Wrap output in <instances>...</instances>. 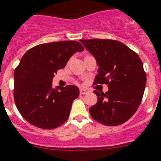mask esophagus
<instances>
[{"label":"esophagus","instance_id":"esophagus-1","mask_svg":"<svg viewBox=\"0 0 161 161\" xmlns=\"http://www.w3.org/2000/svg\"><path fill=\"white\" fill-rule=\"evenodd\" d=\"M89 93V90L85 88H81L80 89V94L81 95H85V94H87Z\"/></svg>","mask_w":161,"mask_h":161}]
</instances>
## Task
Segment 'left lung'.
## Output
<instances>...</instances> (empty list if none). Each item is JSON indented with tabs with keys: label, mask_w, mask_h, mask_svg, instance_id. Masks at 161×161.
Here are the masks:
<instances>
[{
	"label": "left lung",
	"mask_w": 161,
	"mask_h": 161,
	"mask_svg": "<svg viewBox=\"0 0 161 161\" xmlns=\"http://www.w3.org/2000/svg\"><path fill=\"white\" fill-rule=\"evenodd\" d=\"M80 42L97 60L98 74L93 84H106L89 109L93 119L107 126L119 125L137 111L142 100L147 75L137 54L124 43L110 39H82Z\"/></svg>",
	"instance_id": "obj_1"
}]
</instances>
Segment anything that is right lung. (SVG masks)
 Returning <instances> with one entry per match:
<instances>
[{
    "instance_id": "1",
    "label": "right lung",
    "mask_w": 161,
    "mask_h": 161,
    "mask_svg": "<svg viewBox=\"0 0 161 161\" xmlns=\"http://www.w3.org/2000/svg\"><path fill=\"white\" fill-rule=\"evenodd\" d=\"M84 50L76 41L40 44L28 50L14 69V99L23 118L42 129H52L68 119L72 102L79 96L74 85L52 88L55 74L77 51Z\"/></svg>"
}]
</instances>
